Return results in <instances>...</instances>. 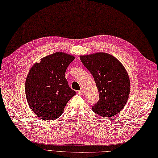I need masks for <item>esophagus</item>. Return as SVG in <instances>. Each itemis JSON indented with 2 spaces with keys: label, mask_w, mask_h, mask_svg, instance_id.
<instances>
[{
  "label": "esophagus",
  "mask_w": 158,
  "mask_h": 158,
  "mask_svg": "<svg viewBox=\"0 0 158 158\" xmlns=\"http://www.w3.org/2000/svg\"><path fill=\"white\" fill-rule=\"evenodd\" d=\"M77 92L79 95H83L84 93V91H83V90H78Z\"/></svg>",
  "instance_id": "obj_1"
}]
</instances>
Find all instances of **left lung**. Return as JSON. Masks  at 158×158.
<instances>
[{
    "label": "left lung",
    "mask_w": 158,
    "mask_h": 158,
    "mask_svg": "<svg viewBox=\"0 0 158 158\" xmlns=\"http://www.w3.org/2000/svg\"><path fill=\"white\" fill-rule=\"evenodd\" d=\"M92 73L99 92L92 110L102 116H113L124 108L129 97L130 81L126 69L115 57L106 52L80 56Z\"/></svg>",
    "instance_id": "1"
}]
</instances>
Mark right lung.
Here are the masks:
<instances>
[{
	"mask_svg": "<svg viewBox=\"0 0 158 158\" xmlns=\"http://www.w3.org/2000/svg\"><path fill=\"white\" fill-rule=\"evenodd\" d=\"M75 57L56 52L34 64L25 82V94L30 108L38 117L52 120L60 117L68 102L76 92L65 77Z\"/></svg>",
	"mask_w": 158,
	"mask_h": 158,
	"instance_id": "add662e5",
	"label": "right lung"
}]
</instances>
